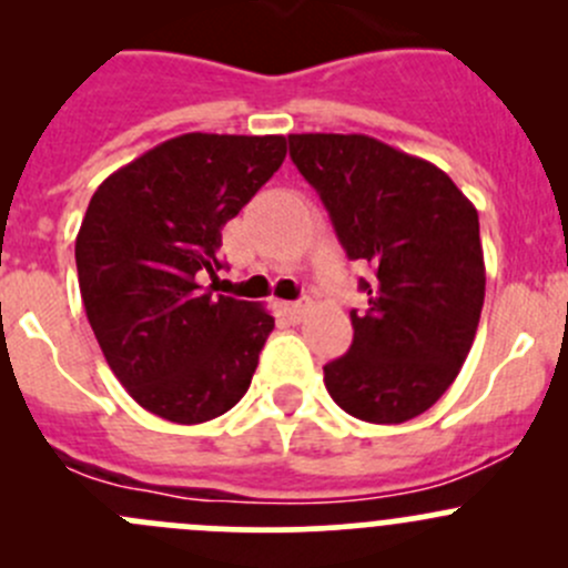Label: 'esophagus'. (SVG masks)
I'll return each mask as SVG.
<instances>
[{
    "label": "esophagus",
    "instance_id": "esophagus-1",
    "mask_svg": "<svg viewBox=\"0 0 568 568\" xmlns=\"http://www.w3.org/2000/svg\"><path fill=\"white\" fill-rule=\"evenodd\" d=\"M283 311L288 313V316L294 318V321H302V316H305V313H307V302H285Z\"/></svg>",
    "mask_w": 568,
    "mask_h": 568
}]
</instances>
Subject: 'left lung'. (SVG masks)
<instances>
[{
  "instance_id": "1",
  "label": "left lung",
  "mask_w": 568,
  "mask_h": 568,
  "mask_svg": "<svg viewBox=\"0 0 568 568\" xmlns=\"http://www.w3.org/2000/svg\"><path fill=\"white\" fill-rule=\"evenodd\" d=\"M291 159L329 211L368 311L324 365L332 400L365 423H404L459 376L486 291L478 211L439 168L365 134H288Z\"/></svg>"
}]
</instances>
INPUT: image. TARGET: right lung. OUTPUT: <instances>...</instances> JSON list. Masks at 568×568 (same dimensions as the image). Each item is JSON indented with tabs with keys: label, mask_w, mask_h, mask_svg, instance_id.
Here are the masks:
<instances>
[{
	"label": "right lung",
	"mask_w": 568,
	"mask_h": 568,
	"mask_svg": "<svg viewBox=\"0 0 568 568\" xmlns=\"http://www.w3.org/2000/svg\"><path fill=\"white\" fill-rule=\"evenodd\" d=\"M285 136L181 134L95 189L77 236L84 311L120 385L181 426L242 400L274 329L263 305L197 283L222 268V227L280 170Z\"/></svg>",
	"instance_id": "1"
}]
</instances>
